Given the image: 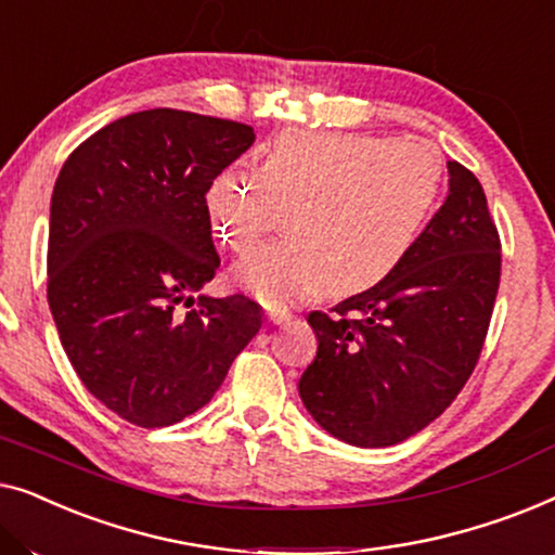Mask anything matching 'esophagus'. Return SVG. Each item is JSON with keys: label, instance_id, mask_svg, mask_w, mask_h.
Segmentation results:
<instances>
[{"label": "esophagus", "instance_id": "1", "mask_svg": "<svg viewBox=\"0 0 555 555\" xmlns=\"http://www.w3.org/2000/svg\"><path fill=\"white\" fill-rule=\"evenodd\" d=\"M264 315H268V321L272 325H283L293 318V313L285 306H268V308H264Z\"/></svg>", "mask_w": 555, "mask_h": 555}]
</instances>
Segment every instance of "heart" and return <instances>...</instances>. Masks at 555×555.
<instances>
[{
	"label": "heart",
	"mask_w": 555,
	"mask_h": 555,
	"mask_svg": "<svg viewBox=\"0 0 555 555\" xmlns=\"http://www.w3.org/2000/svg\"><path fill=\"white\" fill-rule=\"evenodd\" d=\"M442 192L437 151L414 139L369 133H283L257 177L217 173L204 194L215 237L245 255L270 230V204L291 207V240L257 249L232 283L268 306L328 287L371 291L393 275L420 242Z\"/></svg>",
	"instance_id": "b5f03b06"
}]
</instances>
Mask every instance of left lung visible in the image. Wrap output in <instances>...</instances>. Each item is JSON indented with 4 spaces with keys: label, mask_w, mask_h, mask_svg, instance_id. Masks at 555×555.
<instances>
[{
    "label": "left lung",
    "mask_w": 555,
    "mask_h": 555,
    "mask_svg": "<svg viewBox=\"0 0 555 555\" xmlns=\"http://www.w3.org/2000/svg\"><path fill=\"white\" fill-rule=\"evenodd\" d=\"M450 194L404 264L331 313L308 315L318 353L298 391L353 447H391L435 422L480 359L500 285V234L482 184L457 162Z\"/></svg>",
    "instance_id": "left-lung-1"
}]
</instances>
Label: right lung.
<instances>
[{
  "label": "right lung",
  "mask_w": 555,
  "mask_h": 555,
  "mask_svg": "<svg viewBox=\"0 0 555 555\" xmlns=\"http://www.w3.org/2000/svg\"><path fill=\"white\" fill-rule=\"evenodd\" d=\"M253 141L237 120L154 108L95 131L60 169L48 237L60 344L86 389L135 427L202 409L260 331L245 295L194 300L219 268L204 194Z\"/></svg>",
  "instance_id": "add662e5"
}]
</instances>
